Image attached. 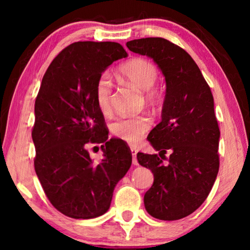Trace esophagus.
<instances>
[{"label": "esophagus", "mask_w": 250, "mask_h": 250, "mask_svg": "<svg viewBox=\"0 0 250 250\" xmlns=\"http://www.w3.org/2000/svg\"><path fill=\"white\" fill-rule=\"evenodd\" d=\"M137 150L135 149H131V154H132V163L134 166H138V160H137Z\"/></svg>", "instance_id": "esophagus-1"}]
</instances>
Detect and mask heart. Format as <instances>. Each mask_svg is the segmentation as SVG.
I'll return each instance as SVG.
<instances>
[{"mask_svg":"<svg viewBox=\"0 0 250 250\" xmlns=\"http://www.w3.org/2000/svg\"><path fill=\"white\" fill-rule=\"evenodd\" d=\"M119 75L131 87L146 91V100L156 104L160 100L159 91L153 86L158 79V68L145 58H131L119 67ZM95 98L97 105L104 115L112 110V83L107 73L101 74L96 82ZM151 128V120L146 116L120 118L110 125V131L116 138L131 146L138 145Z\"/></svg>","mask_w":250,"mask_h":250,"instance_id":"heart-1","label":"heart"}]
</instances>
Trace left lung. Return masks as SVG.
<instances>
[{"label":"left lung","mask_w":250,"mask_h":250,"mask_svg":"<svg viewBox=\"0 0 250 250\" xmlns=\"http://www.w3.org/2000/svg\"><path fill=\"white\" fill-rule=\"evenodd\" d=\"M131 52L149 56L166 77L162 120L147 140L159 154L139 152L154 181L145 195L147 213L162 221L188 216L208 196L219 168V128L210 88L193 58L161 37L133 40ZM170 152L168 163L165 153Z\"/></svg>","instance_id":"8db88e82"}]
</instances>
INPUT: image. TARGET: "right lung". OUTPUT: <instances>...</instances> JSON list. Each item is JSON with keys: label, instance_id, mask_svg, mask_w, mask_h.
<instances>
[{"label": "right lung", "instance_id": "1", "mask_svg": "<svg viewBox=\"0 0 250 250\" xmlns=\"http://www.w3.org/2000/svg\"><path fill=\"white\" fill-rule=\"evenodd\" d=\"M126 56L115 42H76L55 57L42 80L32 131L34 167L49 202L68 217L104 214L117 183L131 167L130 149L109 140L95 98L99 76ZM91 143L102 145L99 164L86 150Z\"/></svg>", "mask_w": 250, "mask_h": 250}]
</instances>
